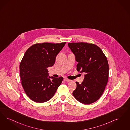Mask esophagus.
I'll use <instances>...</instances> for the list:
<instances>
[{
  "mask_svg": "<svg viewBox=\"0 0 130 130\" xmlns=\"http://www.w3.org/2000/svg\"><path fill=\"white\" fill-rule=\"evenodd\" d=\"M64 80L65 81H66V82H70V81H71V80H70V79H68V78H64Z\"/></svg>",
  "mask_w": 130,
  "mask_h": 130,
  "instance_id": "34e87169",
  "label": "esophagus"
}]
</instances>
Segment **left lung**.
<instances>
[{
    "instance_id": "1",
    "label": "left lung",
    "mask_w": 130,
    "mask_h": 130,
    "mask_svg": "<svg viewBox=\"0 0 130 130\" xmlns=\"http://www.w3.org/2000/svg\"><path fill=\"white\" fill-rule=\"evenodd\" d=\"M78 62L77 70L85 73L83 81L76 82V88L73 91L74 98L79 102L89 104L100 99L107 84L109 65L102 49L93 43H68Z\"/></svg>"
}]
</instances>
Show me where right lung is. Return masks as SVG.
I'll list each match as a JSON object with an SVG mask.
<instances>
[{"instance_id": "add662e5", "label": "right lung", "mask_w": 130, "mask_h": 130, "mask_svg": "<svg viewBox=\"0 0 130 130\" xmlns=\"http://www.w3.org/2000/svg\"><path fill=\"white\" fill-rule=\"evenodd\" d=\"M66 43H38L25 52L20 64L21 84L27 96L34 102L49 101L62 83V77L48 78L47 68L54 65L57 55Z\"/></svg>"}]
</instances>
